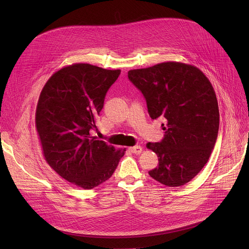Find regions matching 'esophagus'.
Masks as SVG:
<instances>
[{
	"label": "esophagus",
	"mask_w": 249,
	"mask_h": 249,
	"mask_svg": "<svg viewBox=\"0 0 249 249\" xmlns=\"http://www.w3.org/2000/svg\"><path fill=\"white\" fill-rule=\"evenodd\" d=\"M129 151L132 153V154H136V155H140L142 153V151H143V149H142L141 146H134L132 148H129Z\"/></svg>",
	"instance_id": "obj_1"
}]
</instances>
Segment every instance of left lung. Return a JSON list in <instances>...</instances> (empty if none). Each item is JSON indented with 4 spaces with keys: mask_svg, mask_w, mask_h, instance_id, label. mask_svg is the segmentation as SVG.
I'll return each mask as SVG.
<instances>
[{
    "mask_svg": "<svg viewBox=\"0 0 249 249\" xmlns=\"http://www.w3.org/2000/svg\"><path fill=\"white\" fill-rule=\"evenodd\" d=\"M128 79L144 95L150 117L165 122L162 140L147 144L159 158L150 176L170 187L186 184L205 166L218 138L214 89L198 68L176 62L131 70Z\"/></svg>",
    "mask_w": 249,
    "mask_h": 249,
    "instance_id": "left-lung-1",
    "label": "left lung"
}]
</instances>
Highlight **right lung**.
Wrapping results in <instances>:
<instances>
[{"label": "right lung", "mask_w": 249, "mask_h": 249, "mask_svg": "<svg viewBox=\"0 0 249 249\" xmlns=\"http://www.w3.org/2000/svg\"><path fill=\"white\" fill-rule=\"evenodd\" d=\"M120 73L71 65L48 80L39 96L35 121L45 160L64 179L84 189L109 179L126 151L90 136L97 130L106 92Z\"/></svg>", "instance_id": "add662e5"}]
</instances>
